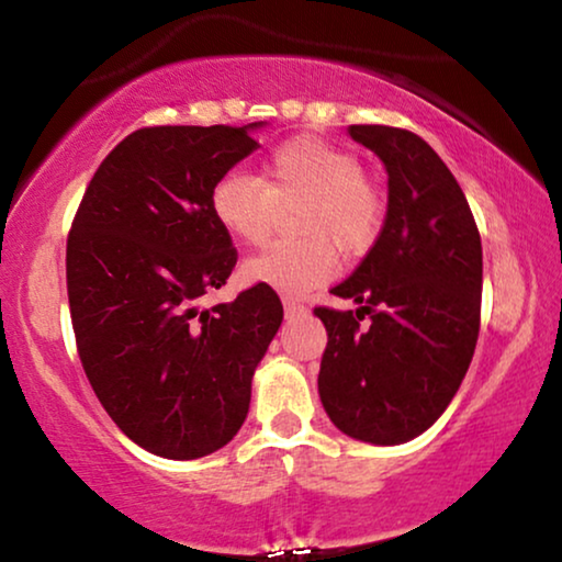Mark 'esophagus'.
<instances>
[{"label":"esophagus","mask_w":562,"mask_h":562,"mask_svg":"<svg viewBox=\"0 0 562 562\" xmlns=\"http://www.w3.org/2000/svg\"><path fill=\"white\" fill-rule=\"evenodd\" d=\"M283 310H286V317H296V315H304V312H307L302 304L291 302V299H283Z\"/></svg>","instance_id":"1"}]
</instances>
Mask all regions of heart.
I'll return each mask as SVG.
<instances>
[{
  "mask_svg": "<svg viewBox=\"0 0 562 562\" xmlns=\"http://www.w3.org/2000/svg\"><path fill=\"white\" fill-rule=\"evenodd\" d=\"M307 201L299 216L302 243H273L243 266V281L268 286L283 296H304L338 271L333 245L361 252L382 227V201L363 180V167L351 151L323 138L299 136L266 159L260 180L229 172L211 188V214L232 239L260 245L271 235L283 203Z\"/></svg>",
  "mask_w": 562,
  "mask_h": 562,
  "instance_id": "b5f03b06",
  "label": "heart"
}]
</instances>
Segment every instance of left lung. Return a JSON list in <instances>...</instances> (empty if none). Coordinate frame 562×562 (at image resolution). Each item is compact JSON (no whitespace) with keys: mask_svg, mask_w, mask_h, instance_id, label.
Listing matches in <instances>:
<instances>
[{"mask_svg":"<svg viewBox=\"0 0 562 562\" xmlns=\"http://www.w3.org/2000/svg\"><path fill=\"white\" fill-rule=\"evenodd\" d=\"M348 136L387 170V216L361 266L333 289L356 312L315 310L327 330L317 390L335 428L395 447L428 431L468 374L483 245L462 188L424 138L392 126H348Z\"/></svg>","mask_w":562,"mask_h":562,"instance_id":"8db88e82","label":"left lung"}]
</instances>
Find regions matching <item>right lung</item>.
Returning a JSON list of instances; mask_svg holds the SVG:
<instances>
[{
	"label": "right lung",
	"mask_w": 562,
	"mask_h": 562,
	"mask_svg": "<svg viewBox=\"0 0 562 562\" xmlns=\"http://www.w3.org/2000/svg\"><path fill=\"white\" fill-rule=\"evenodd\" d=\"M247 126H155L98 167L71 224L67 289L77 351L115 426L165 459L235 439L252 374L279 333L273 289L203 310L237 263L211 188L258 149Z\"/></svg>",
	"instance_id": "add662e5"
}]
</instances>
